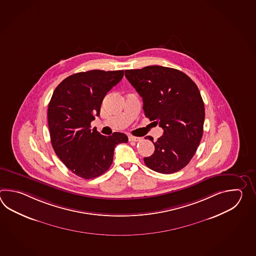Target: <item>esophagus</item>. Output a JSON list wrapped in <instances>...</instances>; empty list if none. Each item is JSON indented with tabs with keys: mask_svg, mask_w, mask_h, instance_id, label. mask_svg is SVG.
Returning <instances> with one entry per match:
<instances>
[{
	"mask_svg": "<svg viewBox=\"0 0 256 256\" xmlns=\"http://www.w3.org/2000/svg\"><path fill=\"white\" fill-rule=\"evenodd\" d=\"M128 138H129V141L130 142H138L142 140V138H140V137H136V136H129Z\"/></svg>",
	"mask_w": 256,
	"mask_h": 256,
	"instance_id": "esophagus-1",
	"label": "esophagus"
}]
</instances>
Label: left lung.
<instances>
[{
	"instance_id": "obj_1",
	"label": "left lung",
	"mask_w": 256,
	"mask_h": 256,
	"mask_svg": "<svg viewBox=\"0 0 256 256\" xmlns=\"http://www.w3.org/2000/svg\"><path fill=\"white\" fill-rule=\"evenodd\" d=\"M126 78L142 98V110L150 120L163 128L154 152L144 158L150 169L173 174L184 168L196 152L203 134L205 108L195 82L182 71L148 66L126 70Z\"/></svg>"
}]
</instances>
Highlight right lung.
I'll return each instance as SVG.
<instances>
[{"mask_svg": "<svg viewBox=\"0 0 256 256\" xmlns=\"http://www.w3.org/2000/svg\"><path fill=\"white\" fill-rule=\"evenodd\" d=\"M124 76V70L80 72L66 78L56 88L48 110L54 151L72 173L85 180L97 178L110 168L114 148L127 142L122 132L100 134L90 129L100 115L105 95Z\"/></svg>", "mask_w": 256, "mask_h": 256, "instance_id": "obj_1", "label": "right lung"}]
</instances>
